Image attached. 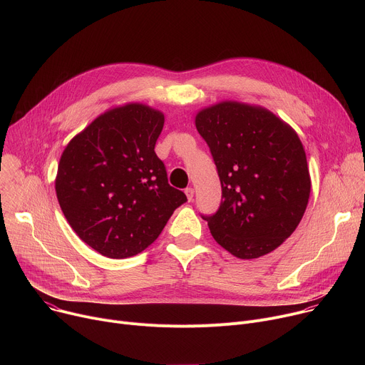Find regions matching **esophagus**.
<instances>
[{"instance_id":"obj_1","label":"esophagus","mask_w":365,"mask_h":365,"mask_svg":"<svg viewBox=\"0 0 365 365\" xmlns=\"http://www.w3.org/2000/svg\"><path fill=\"white\" fill-rule=\"evenodd\" d=\"M185 193H186V197H187L189 202L193 200V195H195V189H193V187H186V189H185Z\"/></svg>"}]
</instances>
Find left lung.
Segmentation results:
<instances>
[{
    "label": "left lung",
    "mask_w": 365,
    "mask_h": 365,
    "mask_svg": "<svg viewBox=\"0 0 365 365\" xmlns=\"http://www.w3.org/2000/svg\"><path fill=\"white\" fill-rule=\"evenodd\" d=\"M195 124L222 187L218 211L202 215L212 237L242 259L272 252L293 234L310 195L299 135L269 110L235 101L199 111Z\"/></svg>",
    "instance_id": "8db88e82"
}]
</instances>
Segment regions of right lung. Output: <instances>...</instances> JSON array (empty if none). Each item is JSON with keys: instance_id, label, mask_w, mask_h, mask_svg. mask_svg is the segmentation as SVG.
Returning <instances> with one entry per match:
<instances>
[{"instance_id": "add662e5", "label": "right lung", "mask_w": 365, "mask_h": 365, "mask_svg": "<svg viewBox=\"0 0 365 365\" xmlns=\"http://www.w3.org/2000/svg\"><path fill=\"white\" fill-rule=\"evenodd\" d=\"M163 125V113L127 103L95 118L62 153L55 187L63 215L108 258L145 250L187 200L154 151Z\"/></svg>"}]
</instances>
